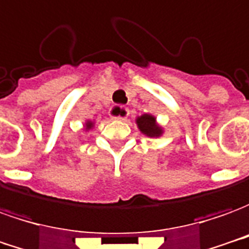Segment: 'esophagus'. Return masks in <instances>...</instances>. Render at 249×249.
Returning <instances> with one entry per match:
<instances>
[{
  "mask_svg": "<svg viewBox=\"0 0 249 249\" xmlns=\"http://www.w3.org/2000/svg\"><path fill=\"white\" fill-rule=\"evenodd\" d=\"M111 118L112 119H115V121H126V118L128 116V110L127 108H124V107H114L112 110H111Z\"/></svg>",
  "mask_w": 249,
  "mask_h": 249,
  "instance_id": "1",
  "label": "esophagus"
}]
</instances>
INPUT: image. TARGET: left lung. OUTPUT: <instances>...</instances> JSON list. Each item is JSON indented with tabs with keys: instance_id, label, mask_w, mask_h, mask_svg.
<instances>
[{
	"instance_id": "8db88e82",
	"label": "left lung",
	"mask_w": 249,
	"mask_h": 249,
	"mask_svg": "<svg viewBox=\"0 0 249 249\" xmlns=\"http://www.w3.org/2000/svg\"><path fill=\"white\" fill-rule=\"evenodd\" d=\"M137 124H138L141 133H143L144 135H147L150 138H158L163 133L161 126L157 123L156 118L150 115V114H143V115L138 116L137 118Z\"/></svg>"
}]
</instances>
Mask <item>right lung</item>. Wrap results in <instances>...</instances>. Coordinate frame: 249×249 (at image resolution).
Listing matches in <instances>:
<instances>
[{"instance_id": "right-lung-1", "label": "right lung", "mask_w": 249, "mask_h": 249, "mask_svg": "<svg viewBox=\"0 0 249 249\" xmlns=\"http://www.w3.org/2000/svg\"><path fill=\"white\" fill-rule=\"evenodd\" d=\"M92 127H93V122L91 121L86 122V130H91Z\"/></svg>"}]
</instances>
